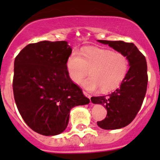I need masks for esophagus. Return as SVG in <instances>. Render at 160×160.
Masks as SVG:
<instances>
[{
    "label": "esophagus",
    "mask_w": 160,
    "mask_h": 160,
    "mask_svg": "<svg viewBox=\"0 0 160 160\" xmlns=\"http://www.w3.org/2000/svg\"><path fill=\"white\" fill-rule=\"evenodd\" d=\"M83 94H84L85 96L87 97V98H89V99H90V98H91V96H90V95L89 94V93H87L86 91H83Z\"/></svg>",
    "instance_id": "obj_1"
}]
</instances>
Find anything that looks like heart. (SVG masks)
Wrapping results in <instances>:
<instances>
[{
    "label": "heart",
    "mask_w": 160,
    "mask_h": 160,
    "mask_svg": "<svg viewBox=\"0 0 160 160\" xmlns=\"http://www.w3.org/2000/svg\"><path fill=\"white\" fill-rule=\"evenodd\" d=\"M80 53L71 52L67 60V70L71 80L80 83L84 77H91L82 83L88 90L100 88L103 93L114 90L122 83L129 70V60L124 53L112 50L87 48Z\"/></svg>",
    "instance_id": "b5f03b06"
}]
</instances>
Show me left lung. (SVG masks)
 Listing matches in <instances>:
<instances>
[{
    "mask_svg": "<svg viewBox=\"0 0 160 160\" xmlns=\"http://www.w3.org/2000/svg\"><path fill=\"white\" fill-rule=\"evenodd\" d=\"M122 52L129 60V70L119 88L106 96L92 97L93 104H101L107 109V116L98 122L103 129L114 130L129 125L141 108L147 90L148 76L146 57L133 43L123 41L98 40Z\"/></svg>",
    "mask_w": 160,
    "mask_h": 160,
    "instance_id": "8db88e82",
    "label": "left lung"
}]
</instances>
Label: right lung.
Segmentation results:
<instances>
[{
  "label": "right lung",
  "instance_id": "right-lung-1",
  "mask_svg": "<svg viewBox=\"0 0 160 160\" xmlns=\"http://www.w3.org/2000/svg\"><path fill=\"white\" fill-rule=\"evenodd\" d=\"M71 52L66 41H42L28 44L14 59V101L23 120L37 133H62L71 109L90 103L67 72Z\"/></svg>",
  "mask_w": 160,
  "mask_h": 160
}]
</instances>
